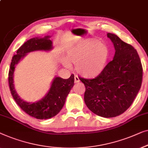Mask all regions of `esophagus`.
Returning a JSON list of instances; mask_svg holds the SVG:
<instances>
[{
    "instance_id": "obj_1",
    "label": "esophagus",
    "mask_w": 148,
    "mask_h": 148,
    "mask_svg": "<svg viewBox=\"0 0 148 148\" xmlns=\"http://www.w3.org/2000/svg\"><path fill=\"white\" fill-rule=\"evenodd\" d=\"M79 81H80V80H79L78 76L77 75H75V77H74V82L75 83H78V82H79Z\"/></svg>"
}]
</instances>
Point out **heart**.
I'll return each instance as SVG.
<instances>
[{
	"mask_svg": "<svg viewBox=\"0 0 148 148\" xmlns=\"http://www.w3.org/2000/svg\"><path fill=\"white\" fill-rule=\"evenodd\" d=\"M110 56V49L108 44L89 38L68 47L62 63L66 67L74 64L77 72L81 76L95 78L103 71Z\"/></svg>",
	"mask_w": 148,
	"mask_h": 148,
	"instance_id": "heart-1",
	"label": "heart"
}]
</instances>
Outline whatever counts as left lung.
<instances>
[{
    "label": "left lung",
    "instance_id": "left-lung-1",
    "mask_svg": "<svg viewBox=\"0 0 148 148\" xmlns=\"http://www.w3.org/2000/svg\"><path fill=\"white\" fill-rule=\"evenodd\" d=\"M115 53L99 76L92 79L80 77L84 83V101L87 108L103 117H114L132 104L142 82L143 69L138 52L116 35L108 33Z\"/></svg>",
    "mask_w": 148,
    "mask_h": 148
}]
</instances>
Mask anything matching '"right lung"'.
<instances>
[{
	"instance_id": "1",
	"label": "right lung",
	"mask_w": 148,
	"mask_h": 148,
	"mask_svg": "<svg viewBox=\"0 0 148 148\" xmlns=\"http://www.w3.org/2000/svg\"><path fill=\"white\" fill-rule=\"evenodd\" d=\"M49 38L50 36H45L43 38L35 37L25 42L17 50L16 54L12 57L8 73V84L13 99L25 113L38 119L51 118L59 113L74 85V75L72 74L67 79L55 77L47 95L37 102L29 103L21 99L17 94L13 83V74L16 65L27 53L36 51H51L53 49L52 41Z\"/></svg>"
}]
</instances>
